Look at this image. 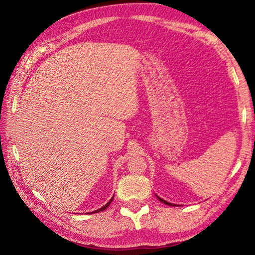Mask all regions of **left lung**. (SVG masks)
<instances>
[{
	"instance_id": "8db88e82",
	"label": "left lung",
	"mask_w": 255,
	"mask_h": 255,
	"mask_svg": "<svg viewBox=\"0 0 255 255\" xmlns=\"http://www.w3.org/2000/svg\"><path fill=\"white\" fill-rule=\"evenodd\" d=\"M156 197H157V199H158L159 201H161V202H163V204H165V205H169V206H173V207H174V206H176L175 204H171V202H167L166 200H163V199H162V198H159L158 196H156Z\"/></svg>"
}]
</instances>
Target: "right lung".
<instances>
[{"mask_svg": "<svg viewBox=\"0 0 255 255\" xmlns=\"http://www.w3.org/2000/svg\"><path fill=\"white\" fill-rule=\"evenodd\" d=\"M115 197V196H114ZM114 197H112L111 198V199L109 200V201H108L107 202V204H106V206H103V207H101V208L100 209H97V210H94V211H92V213H89V214H96V213H99V211H103V210H105V209H107L108 208V207H109V205L111 204V202H112V199H114Z\"/></svg>", "mask_w": 255, "mask_h": 255, "instance_id": "1", "label": "right lung"}]
</instances>
